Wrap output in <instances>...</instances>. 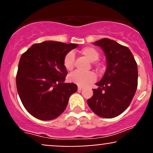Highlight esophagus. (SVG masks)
Instances as JSON below:
<instances>
[{
    "instance_id": "esophagus-1",
    "label": "esophagus",
    "mask_w": 153,
    "mask_h": 153,
    "mask_svg": "<svg viewBox=\"0 0 153 153\" xmlns=\"http://www.w3.org/2000/svg\"><path fill=\"white\" fill-rule=\"evenodd\" d=\"M82 88H83V87H82V86H80V85H79L78 88V91H81Z\"/></svg>"
}]
</instances>
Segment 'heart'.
<instances>
[{
    "label": "heart",
    "mask_w": 153,
    "mask_h": 153,
    "mask_svg": "<svg viewBox=\"0 0 153 153\" xmlns=\"http://www.w3.org/2000/svg\"><path fill=\"white\" fill-rule=\"evenodd\" d=\"M80 53L91 62L97 60L99 57V52H98L96 49H95L93 47H83L80 50ZM74 53L73 52H68L63 58V65H64L65 68L67 71H72L74 68ZM94 66L96 68H99V65L97 63H95ZM96 75L93 72L81 73V72L75 71L68 77V80L71 82H74V83L80 85V86H83V85L94 82L96 80Z\"/></svg>",
    "instance_id": "1"
}]
</instances>
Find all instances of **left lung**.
Instances as JSON below:
<instances>
[{
    "instance_id": "left-lung-1",
    "label": "left lung",
    "mask_w": 153,
    "mask_h": 153,
    "mask_svg": "<svg viewBox=\"0 0 153 153\" xmlns=\"http://www.w3.org/2000/svg\"><path fill=\"white\" fill-rule=\"evenodd\" d=\"M106 57L107 68L101 81L93 89L88 105L96 114L110 119L124 112L130 104L137 88V65L127 47L103 38L94 43Z\"/></svg>"
}]
</instances>
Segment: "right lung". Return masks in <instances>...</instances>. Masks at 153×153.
<instances>
[{"label": "right lung", "instance_id": "1", "mask_svg": "<svg viewBox=\"0 0 153 153\" xmlns=\"http://www.w3.org/2000/svg\"><path fill=\"white\" fill-rule=\"evenodd\" d=\"M77 47L47 41L34 44L21 56L16 78L17 91L24 108L35 118H57L78 90L75 83L64 82L68 72L63 65L65 55Z\"/></svg>", "mask_w": 153, "mask_h": 153}]
</instances>
